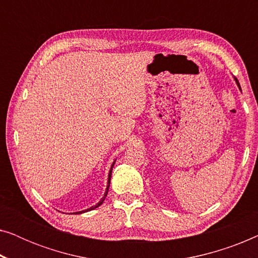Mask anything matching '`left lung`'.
<instances>
[{
    "instance_id": "1",
    "label": "left lung",
    "mask_w": 258,
    "mask_h": 258,
    "mask_svg": "<svg viewBox=\"0 0 258 258\" xmlns=\"http://www.w3.org/2000/svg\"><path fill=\"white\" fill-rule=\"evenodd\" d=\"M235 81H236V83H237V86H238V88H239V83H238V81H237V79H235Z\"/></svg>"
}]
</instances>
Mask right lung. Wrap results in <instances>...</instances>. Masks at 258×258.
<instances>
[{
  "label": "right lung",
  "instance_id": "right-lung-1",
  "mask_svg": "<svg viewBox=\"0 0 258 258\" xmlns=\"http://www.w3.org/2000/svg\"><path fill=\"white\" fill-rule=\"evenodd\" d=\"M115 162H116V160L112 162V164H111V168H110V170H109V174H108V185H107V189H105V192H104V195H103V197H102L101 199V201L100 202H98L96 206H93V207H90L89 209H86V210H82V211H77V213H73V214H83V213H87V211H90V210H94V209H96L97 207H100L102 203H103V201L105 200V197H107V194H108V190H109V185H110V178H111V171H112V168H114V164H115Z\"/></svg>",
  "mask_w": 258,
  "mask_h": 258
}]
</instances>
